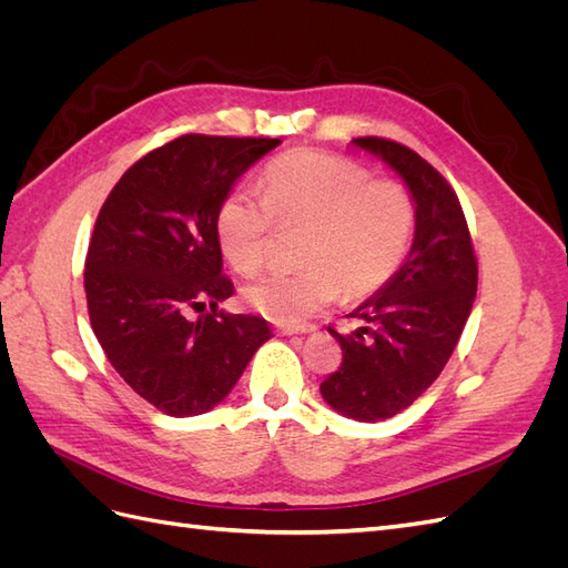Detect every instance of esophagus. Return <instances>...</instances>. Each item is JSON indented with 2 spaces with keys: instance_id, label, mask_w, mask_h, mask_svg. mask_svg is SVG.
I'll list each match as a JSON object with an SVG mask.
<instances>
[{
  "instance_id": "esophagus-1",
  "label": "esophagus",
  "mask_w": 568,
  "mask_h": 568,
  "mask_svg": "<svg viewBox=\"0 0 568 568\" xmlns=\"http://www.w3.org/2000/svg\"><path fill=\"white\" fill-rule=\"evenodd\" d=\"M277 332H280L282 336L311 334V332H315V326H313V324H280V326H277Z\"/></svg>"
}]
</instances>
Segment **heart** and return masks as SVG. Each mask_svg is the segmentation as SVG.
Masks as SVG:
<instances>
[{
  "mask_svg": "<svg viewBox=\"0 0 568 568\" xmlns=\"http://www.w3.org/2000/svg\"><path fill=\"white\" fill-rule=\"evenodd\" d=\"M261 199L234 192L217 211V244L239 274H257L270 253L274 222L305 230L298 272L267 274L246 288L257 313L298 324L332 303L376 294L400 267L415 230L417 205L398 180H372L355 161L294 151L261 175Z\"/></svg>",
  "mask_w": 568,
  "mask_h": 568,
  "instance_id": "obj_1",
  "label": "heart"
}]
</instances>
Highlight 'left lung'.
Masks as SVG:
<instances>
[{
    "label": "left lung",
    "mask_w": 568,
    "mask_h": 568,
    "mask_svg": "<svg viewBox=\"0 0 568 568\" xmlns=\"http://www.w3.org/2000/svg\"><path fill=\"white\" fill-rule=\"evenodd\" d=\"M353 144L382 159L409 189L415 239L400 270L348 315L363 326L351 334L329 326L343 363L320 393L343 417L384 422L415 403L448 365L471 313L478 265L459 199L434 165L382 136Z\"/></svg>",
    "instance_id": "8db88e82"
}]
</instances>
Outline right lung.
I'll use <instances>...</instances> for the list:
<instances>
[{
  "mask_svg": "<svg viewBox=\"0 0 568 568\" xmlns=\"http://www.w3.org/2000/svg\"><path fill=\"white\" fill-rule=\"evenodd\" d=\"M280 144L182 134L136 161L101 205L84 261L92 329L113 369L163 415L213 409L272 336L263 317L217 307L234 294L222 274L217 211Z\"/></svg>",
  "mask_w": 568,
  "mask_h": 568,
  "instance_id": "right-lung-1",
  "label": "right lung"
}]
</instances>
